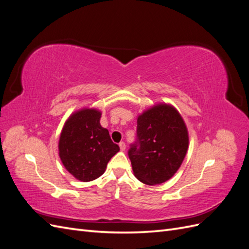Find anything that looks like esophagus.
<instances>
[{"label":"esophagus","instance_id":"1","mask_svg":"<svg viewBox=\"0 0 249 249\" xmlns=\"http://www.w3.org/2000/svg\"><path fill=\"white\" fill-rule=\"evenodd\" d=\"M119 148H120V150H123V152H124V150L125 149V143L124 142H119Z\"/></svg>","mask_w":249,"mask_h":249}]
</instances>
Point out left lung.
Here are the masks:
<instances>
[{
  "label": "left lung",
  "instance_id": "obj_1",
  "mask_svg": "<svg viewBox=\"0 0 249 249\" xmlns=\"http://www.w3.org/2000/svg\"><path fill=\"white\" fill-rule=\"evenodd\" d=\"M189 145L183 117L167 104H158L137 118V139L129 149L134 176L146 185L171 178L182 165Z\"/></svg>",
  "mask_w": 249,
  "mask_h": 249
}]
</instances>
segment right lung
<instances>
[{"instance_id": "add662e5", "label": "right lung", "mask_w": 249, "mask_h": 249, "mask_svg": "<svg viewBox=\"0 0 249 249\" xmlns=\"http://www.w3.org/2000/svg\"><path fill=\"white\" fill-rule=\"evenodd\" d=\"M102 113L84 108L66 120L59 139V157L65 169L81 182L100 178L119 146L100 124Z\"/></svg>"}]
</instances>
